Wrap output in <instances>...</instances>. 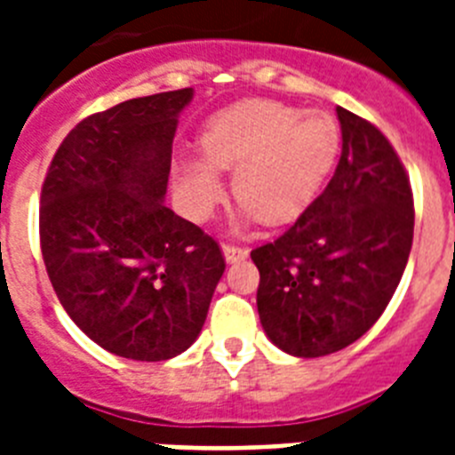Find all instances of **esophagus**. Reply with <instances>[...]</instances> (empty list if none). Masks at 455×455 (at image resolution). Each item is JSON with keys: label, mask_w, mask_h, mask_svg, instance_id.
Masks as SVG:
<instances>
[{"label": "esophagus", "mask_w": 455, "mask_h": 455, "mask_svg": "<svg viewBox=\"0 0 455 455\" xmlns=\"http://www.w3.org/2000/svg\"><path fill=\"white\" fill-rule=\"evenodd\" d=\"M223 255H225V262L235 264V262H241V259H246L248 251L241 246H232V243H223Z\"/></svg>", "instance_id": "obj_1"}]
</instances>
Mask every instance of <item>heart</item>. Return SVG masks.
<instances>
[{"label":"heart","instance_id":"b5f03b06","mask_svg":"<svg viewBox=\"0 0 455 455\" xmlns=\"http://www.w3.org/2000/svg\"><path fill=\"white\" fill-rule=\"evenodd\" d=\"M204 159L180 164V203L193 219L204 220L223 203L219 171H232L241 200L236 228L267 220L283 225L299 219L316 198L339 150L335 120L321 111L273 100H243L207 120L200 139Z\"/></svg>","mask_w":455,"mask_h":455}]
</instances>
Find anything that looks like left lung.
<instances>
[{
  "instance_id": "obj_1",
  "label": "left lung",
  "mask_w": 455,
  "mask_h": 455,
  "mask_svg": "<svg viewBox=\"0 0 455 455\" xmlns=\"http://www.w3.org/2000/svg\"><path fill=\"white\" fill-rule=\"evenodd\" d=\"M337 118L341 156L328 187L280 239L251 252L264 332L293 357L360 339L392 300L412 248L403 164L371 123L341 107Z\"/></svg>"
}]
</instances>
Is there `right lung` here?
I'll list each match as a JSON object with an SVG mask.
<instances>
[{
	"instance_id": "right-lung-1",
	"label": "right lung",
	"mask_w": 455,
	"mask_h": 455,
	"mask_svg": "<svg viewBox=\"0 0 455 455\" xmlns=\"http://www.w3.org/2000/svg\"><path fill=\"white\" fill-rule=\"evenodd\" d=\"M191 100L182 88L88 116L40 193V248L63 309L104 351L139 363L198 339L225 271L219 243L164 204Z\"/></svg>"
}]
</instances>
